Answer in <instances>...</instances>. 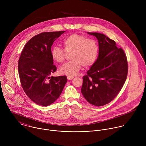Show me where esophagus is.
I'll list each match as a JSON object with an SVG mask.
<instances>
[{"mask_svg":"<svg viewBox=\"0 0 146 146\" xmlns=\"http://www.w3.org/2000/svg\"><path fill=\"white\" fill-rule=\"evenodd\" d=\"M67 78H68V80H72V79H73L74 78V77L73 76H67Z\"/></svg>","mask_w":146,"mask_h":146,"instance_id":"obj_1","label":"esophagus"}]
</instances>
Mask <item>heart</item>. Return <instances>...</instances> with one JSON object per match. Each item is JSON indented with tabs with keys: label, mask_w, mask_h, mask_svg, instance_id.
I'll list each match as a JSON object with an SVG mask.
<instances>
[{
	"label": "heart",
	"mask_w": 146,
	"mask_h": 146,
	"mask_svg": "<svg viewBox=\"0 0 146 146\" xmlns=\"http://www.w3.org/2000/svg\"><path fill=\"white\" fill-rule=\"evenodd\" d=\"M62 43L65 50L59 46H54L51 51L52 59L58 63L64 60L66 52H72L70 58L72 60L66 62L60 68V74L75 76L82 65L88 67L94 64L98 54V46L95 40L83 35L72 34L65 38Z\"/></svg>",
	"instance_id": "obj_1"
}]
</instances>
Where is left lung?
<instances>
[{
  "instance_id": "obj_1",
  "label": "left lung",
  "mask_w": 146,
  "mask_h": 146,
  "mask_svg": "<svg viewBox=\"0 0 146 146\" xmlns=\"http://www.w3.org/2000/svg\"><path fill=\"white\" fill-rule=\"evenodd\" d=\"M98 40L96 60L82 77L81 93L94 106L105 105L113 100L122 88L128 74L126 55L115 41L100 33H90Z\"/></svg>"
}]
</instances>
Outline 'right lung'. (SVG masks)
Here are the masks:
<instances>
[{
	"label": "right lung",
	"instance_id": "1",
	"mask_svg": "<svg viewBox=\"0 0 146 146\" xmlns=\"http://www.w3.org/2000/svg\"><path fill=\"white\" fill-rule=\"evenodd\" d=\"M65 31L40 33L25 44L18 60V73L27 95L38 105L47 106L60 95L67 82L65 76H51L56 70L51 55L54 41Z\"/></svg>",
	"mask_w": 146,
	"mask_h": 146
}]
</instances>
